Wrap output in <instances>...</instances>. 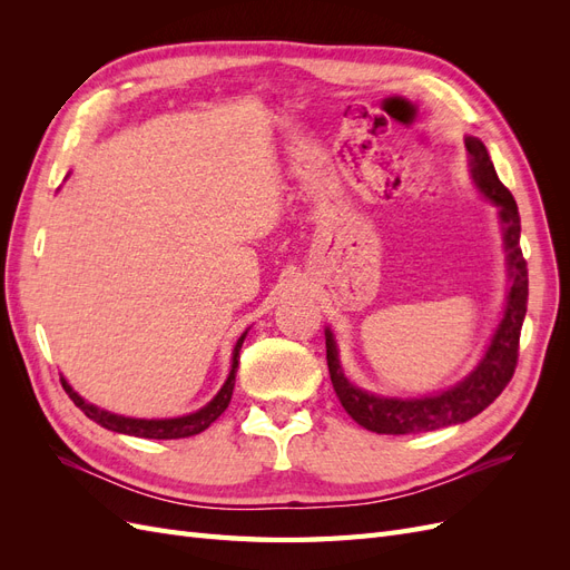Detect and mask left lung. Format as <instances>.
I'll list each match as a JSON object with an SVG mask.
<instances>
[{
    "mask_svg": "<svg viewBox=\"0 0 570 570\" xmlns=\"http://www.w3.org/2000/svg\"><path fill=\"white\" fill-rule=\"evenodd\" d=\"M469 149L471 176L475 187L485 195L502 220L507 266H509V295L504 306V318L494 331L490 347L482 356L473 373L463 377L450 390H442L430 396H413V400H396V396L371 394L352 385L340 366L337 344L331 331H325V358L327 371L340 404L350 416L377 435H411L428 433V430L446 428L454 423H465L485 411L513 377L519 364V340L521 325L528 306V264L521 252V216L515 199L509 189L497 178L490 154L478 137H465Z\"/></svg>",
    "mask_w": 570,
    "mask_h": 570,
    "instance_id": "8db88e82",
    "label": "left lung"
}]
</instances>
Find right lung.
<instances>
[{
    "mask_svg": "<svg viewBox=\"0 0 570 570\" xmlns=\"http://www.w3.org/2000/svg\"><path fill=\"white\" fill-rule=\"evenodd\" d=\"M247 335V333H245ZM245 335L237 340L235 350H233V366H230V375L228 381L223 383V387L218 390V394L214 400L202 406L195 413H187V416H178V419H128V416H118V413H109L105 409H99L95 404H88L82 396L66 383V377H61V385L66 390V394L71 396L73 404L88 416L90 421L99 423L101 428L114 430V433H124V435H135V438H147V440H180V438H193L199 435L202 430L209 428L223 411L228 409L230 396H233V387H235V373H237V358H239V347H243Z\"/></svg>",
    "mask_w": 570,
    "mask_h": 570,
    "instance_id": "right-lung-1",
    "label": "right lung"
}]
</instances>
